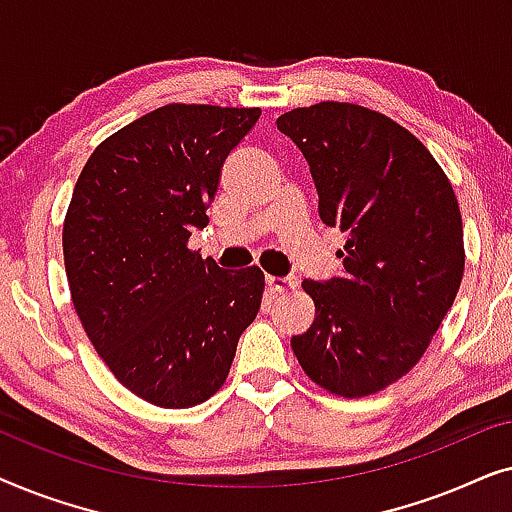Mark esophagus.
Segmentation results:
<instances>
[{
  "mask_svg": "<svg viewBox=\"0 0 512 512\" xmlns=\"http://www.w3.org/2000/svg\"><path fill=\"white\" fill-rule=\"evenodd\" d=\"M265 286H268L270 293H286L296 289L298 279L296 277H265Z\"/></svg>",
  "mask_w": 512,
  "mask_h": 512,
  "instance_id": "34e87169",
  "label": "esophagus"
}]
</instances>
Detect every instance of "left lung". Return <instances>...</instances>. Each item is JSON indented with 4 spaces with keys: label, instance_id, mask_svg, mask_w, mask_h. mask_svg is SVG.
I'll return each mask as SVG.
<instances>
[{
    "label": "left lung",
    "instance_id": "left-lung-1",
    "mask_svg": "<svg viewBox=\"0 0 512 512\" xmlns=\"http://www.w3.org/2000/svg\"><path fill=\"white\" fill-rule=\"evenodd\" d=\"M310 165L319 216L347 235L342 275L305 279L312 326L291 347L312 382L345 398L410 373L457 298V195L419 139L380 111L319 102L277 118Z\"/></svg>",
    "mask_w": 512,
    "mask_h": 512
}]
</instances>
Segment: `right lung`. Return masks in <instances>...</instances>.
<instances>
[{"label":"right lung","mask_w":512,"mask_h":512,"mask_svg":"<svg viewBox=\"0 0 512 512\" xmlns=\"http://www.w3.org/2000/svg\"><path fill=\"white\" fill-rule=\"evenodd\" d=\"M258 116L165 104L104 139L74 186L62 251L76 314L116 380L160 408L214 396L261 310L256 265L228 272L186 247Z\"/></svg>","instance_id":"right-lung-1"}]
</instances>
